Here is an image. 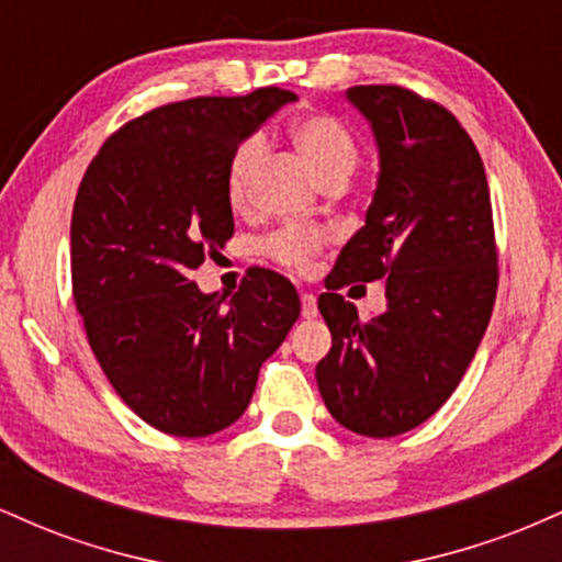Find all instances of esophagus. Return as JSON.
I'll return each mask as SVG.
<instances>
[{"mask_svg": "<svg viewBox=\"0 0 562 562\" xmlns=\"http://www.w3.org/2000/svg\"><path fill=\"white\" fill-rule=\"evenodd\" d=\"M301 314H303V319H314L319 314V308H317V295H312V293H303L301 295Z\"/></svg>", "mask_w": 562, "mask_h": 562, "instance_id": "obj_1", "label": "esophagus"}]
</instances>
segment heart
Masks as SVG:
<instances>
[{
	"label": "heart",
	"instance_id": "b5f03b06",
	"mask_svg": "<svg viewBox=\"0 0 562 562\" xmlns=\"http://www.w3.org/2000/svg\"><path fill=\"white\" fill-rule=\"evenodd\" d=\"M295 147L312 171L317 173L319 182H346L348 173L359 164V145L346 124L327 113L303 115L290 126ZM263 153V139L259 134L243 139L232 153L227 166V195L232 205H245L250 190V177H254L256 164ZM325 232L308 224H288L263 240V254L280 263V267L293 269V272H308L314 259L325 245Z\"/></svg>",
	"mask_w": 562,
	"mask_h": 562
}]
</instances>
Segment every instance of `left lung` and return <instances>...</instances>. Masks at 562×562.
I'll list each match as a JSON object with an SVG mask.
<instances>
[{
	"mask_svg": "<svg viewBox=\"0 0 562 562\" xmlns=\"http://www.w3.org/2000/svg\"><path fill=\"white\" fill-rule=\"evenodd\" d=\"M378 142V190L344 245L319 312L333 346L317 364L325 406L359 436L391 438L428 420L473 362L496 299L486 171L447 108L393 83L351 87ZM386 280V308L359 321L337 293Z\"/></svg>",
	"mask_w": 562,
	"mask_h": 562,
	"instance_id": "8db88e82",
	"label": "left lung"
}]
</instances>
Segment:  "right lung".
<instances>
[{
	"instance_id": "1",
	"label": "right lung",
	"mask_w": 562,
	"mask_h": 562,
	"mask_svg": "<svg viewBox=\"0 0 562 562\" xmlns=\"http://www.w3.org/2000/svg\"><path fill=\"white\" fill-rule=\"evenodd\" d=\"M288 89L195 97L108 137L70 218V280L89 346L128 409L200 438L248 409L261 364L301 314L293 282L254 267L224 303L192 272L235 235L227 166Z\"/></svg>"
}]
</instances>
